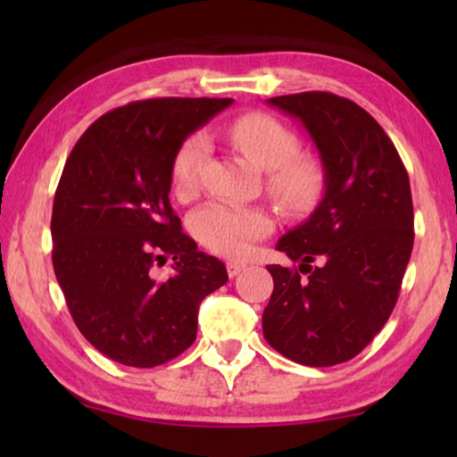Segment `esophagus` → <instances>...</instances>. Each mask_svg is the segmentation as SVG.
Masks as SVG:
<instances>
[{"mask_svg": "<svg viewBox=\"0 0 457 457\" xmlns=\"http://www.w3.org/2000/svg\"><path fill=\"white\" fill-rule=\"evenodd\" d=\"M244 270H245L244 262H228V276H229V278L237 276L239 272H244Z\"/></svg>", "mask_w": 457, "mask_h": 457, "instance_id": "34e87169", "label": "esophagus"}]
</instances>
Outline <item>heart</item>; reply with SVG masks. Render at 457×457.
<instances>
[{
    "mask_svg": "<svg viewBox=\"0 0 457 457\" xmlns=\"http://www.w3.org/2000/svg\"><path fill=\"white\" fill-rule=\"evenodd\" d=\"M228 138L253 165L266 171V191L286 212H303L319 199L322 169L298 153L292 130L264 112H250L229 122ZM210 153L204 133H193L177 146L171 161V185L181 201H191L199 191L201 169ZM191 234L207 250L221 256H245L252 242L272 229V218L258 205L212 201L191 218Z\"/></svg>",
    "mask_w": 457,
    "mask_h": 457,
    "instance_id": "obj_1",
    "label": "heart"
}]
</instances>
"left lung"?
<instances>
[{"label": "left lung", "mask_w": 457, "mask_h": 457, "mask_svg": "<svg viewBox=\"0 0 457 457\" xmlns=\"http://www.w3.org/2000/svg\"><path fill=\"white\" fill-rule=\"evenodd\" d=\"M296 117L319 149L324 197L276 250L274 292L262 314L268 345L306 367L351 361L397 304L413 250L407 169L381 125L349 98L300 92L268 100Z\"/></svg>", "instance_id": "obj_1"}]
</instances>
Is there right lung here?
I'll return each mask as SVG.
<instances>
[{
    "label": "right lung",
    "mask_w": 457,
    "mask_h": 457,
    "mask_svg": "<svg viewBox=\"0 0 457 457\" xmlns=\"http://www.w3.org/2000/svg\"><path fill=\"white\" fill-rule=\"evenodd\" d=\"M231 98H149L92 122L62 171L52 210V264L88 343L127 367L151 369L189 349L197 311L228 282L169 204L171 161ZM173 257L169 281L152 276Z\"/></svg>",
    "instance_id": "add662e5"
}]
</instances>
